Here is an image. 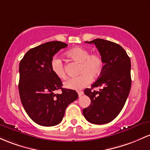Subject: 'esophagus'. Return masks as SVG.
Masks as SVG:
<instances>
[{"label": "esophagus", "instance_id": "1", "mask_svg": "<svg viewBox=\"0 0 150 150\" xmlns=\"http://www.w3.org/2000/svg\"><path fill=\"white\" fill-rule=\"evenodd\" d=\"M78 93L79 97L82 96V95H83V91H78Z\"/></svg>", "mask_w": 150, "mask_h": 150}]
</instances>
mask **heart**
Returning a JSON list of instances; mask_svg holds the SVG:
<instances>
[{"label": "heart", "instance_id": "heart-1", "mask_svg": "<svg viewBox=\"0 0 150 150\" xmlns=\"http://www.w3.org/2000/svg\"><path fill=\"white\" fill-rule=\"evenodd\" d=\"M70 58L80 64L78 77L70 78L65 80L64 85L71 90H81L89 85L91 78L99 77L104 68L103 57L98 53L90 54L88 49L82 47H75L66 52ZM51 70L57 78L64 79L66 77L63 62L57 57H53L50 61Z\"/></svg>", "mask_w": 150, "mask_h": 150}]
</instances>
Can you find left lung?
Instances as JSON below:
<instances>
[{
	"label": "left lung",
	"mask_w": 150,
	"mask_h": 150,
	"mask_svg": "<svg viewBox=\"0 0 150 150\" xmlns=\"http://www.w3.org/2000/svg\"><path fill=\"white\" fill-rule=\"evenodd\" d=\"M87 43L95 44L103 57L104 68L98 80L84 93L91 104L83 110L85 119L95 125L107 124L120 114L131 88V62L126 51L118 44L104 39H95ZM99 86V91L92 89Z\"/></svg>",
	"instance_id": "8db88e82"
}]
</instances>
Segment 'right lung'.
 Returning <instances> with one entry per match:
<instances>
[{"label":"right lung","instance_id":"right-lung-1","mask_svg":"<svg viewBox=\"0 0 150 150\" xmlns=\"http://www.w3.org/2000/svg\"><path fill=\"white\" fill-rule=\"evenodd\" d=\"M67 44L51 41L28 51L20 62L18 90L21 103L27 114L38 125H58L65 109L78 98L77 92L62 88L61 80L51 70L50 61ZM61 89V94H55Z\"/></svg>","mask_w":150,"mask_h":150}]
</instances>
